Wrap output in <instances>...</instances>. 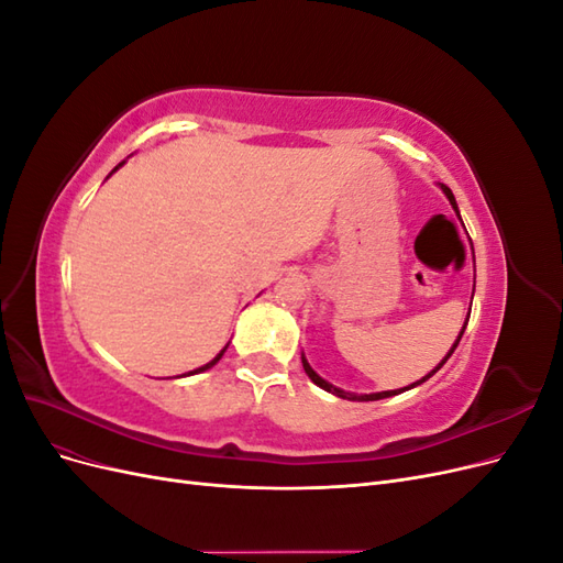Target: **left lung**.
<instances>
[{
	"instance_id": "1",
	"label": "left lung",
	"mask_w": 563,
	"mask_h": 563,
	"mask_svg": "<svg viewBox=\"0 0 563 563\" xmlns=\"http://www.w3.org/2000/svg\"><path fill=\"white\" fill-rule=\"evenodd\" d=\"M441 185V183H439ZM441 192H444L446 195V199L451 201V207H453V211H455V216L460 218V211H457V203H455V197H453V192L449 190V187L446 185H441ZM474 253V251H472ZM467 319H470V314H467ZM467 319H465V327H467ZM465 327L463 329H460V333H457V338H455V343H453V347L449 350V354L444 356V360H441V364H437L430 373H428V376H424V378H420L418 383H413V385H408V387H401V389H387V391H371V395H354V391H345V389H340V387H335V385H331L329 380H323L321 376H319V373L308 364V360H305V354L300 356V360H302V368H305V373H308V378L317 385V387H321V389H327V391H331V395H335V397H340V399H350V401H376V399H385V397H395V395H401V391H406V389H411V387H418V385H422L424 380H428V378H432L434 376V373L441 368V366H444L446 362H449V356L453 354V350L457 347V343H460V338H463V333H465Z\"/></svg>"
}]
</instances>
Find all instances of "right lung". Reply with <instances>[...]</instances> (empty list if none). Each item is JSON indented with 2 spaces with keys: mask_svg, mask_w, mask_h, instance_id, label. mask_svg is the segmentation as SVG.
I'll use <instances>...</instances> for the list:
<instances>
[{
  "mask_svg": "<svg viewBox=\"0 0 563 563\" xmlns=\"http://www.w3.org/2000/svg\"><path fill=\"white\" fill-rule=\"evenodd\" d=\"M124 164H126V159H124V162H119V164H117V166H114V168H112V174H114V172H117V168H122V166H124ZM112 174H110V176H112ZM110 176H108V178H110ZM225 350H228V345H225V347H223V350H220V352H218V354H216V356H213V360H211V362H209V364H203V366H199V368H195V371H190V376H195V373H201V371H209V368H213V366H216V364H218V362H220V360H223V354H225Z\"/></svg>",
  "mask_w": 563,
  "mask_h": 563,
  "instance_id": "1",
  "label": "right lung"
}]
</instances>
